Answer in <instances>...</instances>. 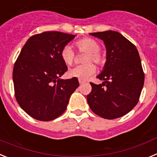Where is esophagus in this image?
Here are the masks:
<instances>
[{"instance_id":"1","label":"esophagus","mask_w":157,"mask_h":157,"mask_svg":"<svg viewBox=\"0 0 157 157\" xmlns=\"http://www.w3.org/2000/svg\"><path fill=\"white\" fill-rule=\"evenodd\" d=\"M84 82H85V81H84V80H80V79H79V83H80V84H84Z\"/></svg>"}]
</instances>
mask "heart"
Masks as SVG:
<instances>
[{"label": "heart", "mask_w": 157, "mask_h": 157, "mask_svg": "<svg viewBox=\"0 0 157 157\" xmlns=\"http://www.w3.org/2000/svg\"><path fill=\"white\" fill-rule=\"evenodd\" d=\"M75 45L79 52L88 54L84 60V62L86 64L77 65L70 69L69 71V75L71 77H76L83 80H88L95 73V66L90 62H93L95 65L99 66L103 65L105 62L104 56L99 52L100 45L95 39L91 38H83L77 41ZM60 55L64 63L67 65H71L74 62L76 55L72 46L69 45L64 46L61 50Z\"/></svg>", "instance_id": "obj_1"}]
</instances>
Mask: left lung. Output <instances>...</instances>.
<instances>
[{
  "label": "left lung",
  "mask_w": 157,
  "mask_h": 157,
  "mask_svg": "<svg viewBox=\"0 0 157 157\" xmlns=\"http://www.w3.org/2000/svg\"><path fill=\"white\" fill-rule=\"evenodd\" d=\"M107 49V62L97 76L102 84L92 85L87 101L95 114L106 119L123 116L139 101L144 81L141 58L136 46L117 31L94 32Z\"/></svg>",
  "instance_id": "left-lung-1"
}]
</instances>
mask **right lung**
Returning a JSON list of instances; mask_svg holds the SVG:
<instances>
[{
	"label": "right lung",
	"mask_w": 157,
	"mask_h": 157,
	"mask_svg": "<svg viewBox=\"0 0 157 157\" xmlns=\"http://www.w3.org/2000/svg\"><path fill=\"white\" fill-rule=\"evenodd\" d=\"M75 35L45 31L32 35L22 48L13 67L16 101L32 118L51 121L67 107L78 88V79H60L68 70L60 53Z\"/></svg>",
	"instance_id": "obj_1"
}]
</instances>
